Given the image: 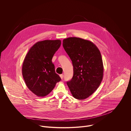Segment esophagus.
<instances>
[{
    "label": "esophagus",
    "instance_id": "obj_1",
    "mask_svg": "<svg viewBox=\"0 0 131 131\" xmlns=\"http://www.w3.org/2000/svg\"><path fill=\"white\" fill-rule=\"evenodd\" d=\"M60 76L61 79H63V78H64V75H63V74H60Z\"/></svg>",
    "mask_w": 131,
    "mask_h": 131
}]
</instances>
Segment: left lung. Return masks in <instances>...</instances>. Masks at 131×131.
<instances>
[{
    "label": "left lung",
    "instance_id": "obj_1",
    "mask_svg": "<svg viewBox=\"0 0 131 131\" xmlns=\"http://www.w3.org/2000/svg\"><path fill=\"white\" fill-rule=\"evenodd\" d=\"M63 46L73 67V77L67 84L73 97L85 99L97 89L103 80L101 52L91 41L77 37L64 39Z\"/></svg>",
    "mask_w": 131,
    "mask_h": 131
}]
</instances>
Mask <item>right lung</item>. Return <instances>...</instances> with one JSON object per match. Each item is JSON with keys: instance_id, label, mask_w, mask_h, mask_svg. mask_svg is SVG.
<instances>
[{"instance_id": "obj_1", "label": "right lung", "mask_w": 131, "mask_h": 131, "mask_svg": "<svg viewBox=\"0 0 131 131\" xmlns=\"http://www.w3.org/2000/svg\"><path fill=\"white\" fill-rule=\"evenodd\" d=\"M61 40L36 42L29 50L22 65V75L29 90L38 97L48 95L61 79L55 71L52 59Z\"/></svg>"}]
</instances>
